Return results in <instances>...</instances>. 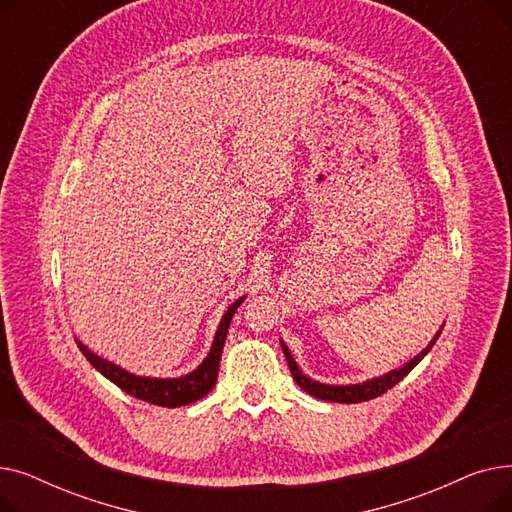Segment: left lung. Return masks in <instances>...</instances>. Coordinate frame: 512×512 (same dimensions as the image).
I'll return each instance as SVG.
<instances>
[{"instance_id":"8db88e82","label":"left lung","mask_w":512,"mask_h":512,"mask_svg":"<svg viewBox=\"0 0 512 512\" xmlns=\"http://www.w3.org/2000/svg\"><path fill=\"white\" fill-rule=\"evenodd\" d=\"M442 328H444V326H442ZM440 334H442V330L434 336V340L429 342L415 359H411L409 363H405L400 369H394V371H390V373H384V375H380V378L367 380V382H363V384H351V386H328V384H319V382L309 380L307 375L299 369L297 361L292 359V355H290V351H288V346H286L284 342H282V351H284V357H286V361H288V367H290V373H292L294 382H297L307 394H311V396H315V398H321V400L346 402V405H353V402H363V400L378 398V396H382L384 392H388L392 386H396L429 351H432V346L436 344V340H438Z\"/></svg>"}]
</instances>
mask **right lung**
Wrapping results in <instances>:
<instances>
[{
    "mask_svg": "<svg viewBox=\"0 0 512 512\" xmlns=\"http://www.w3.org/2000/svg\"><path fill=\"white\" fill-rule=\"evenodd\" d=\"M245 299V297H242ZM242 299L234 301L228 311L224 313L218 332H215L211 351L205 357V361L191 373L182 375V378H172V380H161V378H141V375L128 373L126 369L101 359L99 355H95L93 351L76 340L80 353L87 357V361L101 373L105 375L107 380L114 382L118 388H122L126 394L151 402V405L157 407H168V409H176V407H184L191 405V402L203 398L213 386L218 382V369H220V359H222V351H224V342H226V334L230 328V321L234 311L240 307Z\"/></svg>",
    "mask_w": 512,
    "mask_h": 512,
    "instance_id": "add662e5",
    "label": "right lung"
}]
</instances>
